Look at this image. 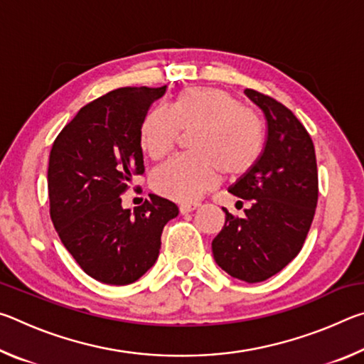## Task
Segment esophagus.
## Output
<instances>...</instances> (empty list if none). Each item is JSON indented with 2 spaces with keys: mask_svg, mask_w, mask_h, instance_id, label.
Masks as SVG:
<instances>
[{
  "mask_svg": "<svg viewBox=\"0 0 364 364\" xmlns=\"http://www.w3.org/2000/svg\"><path fill=\"white\" fill-rule=\"evenodd\" d=\"M200 204H197V202H196V204H181L180 205V212L184 215V213H189V212H193V210H196V208L197 207H199Z\"/></svg>",
  "mask_w": 364,
  "mask_h": 364,
  "instance_id": "esophagus-1",
  "label": "esophagus"
}]
</instances>
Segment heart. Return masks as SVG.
Wrapping results in <instances>:
<instances>
[{
	"label": "heart",
	"instance_id": "1",
	"mask_svg": "<svg viewBox=\"0 0 364 364\" xmlns=\"http://www.w3.org/2000/svg\"><path fill=\"white\" fill-rule=\"evenodd\" d=\"M180 132H193V154L173 157L152 173L156 193L178 202L199 199L217 184L220 173H247L263 146V125L255 110L215 86L186 88L170 109H151L139 128L141 147L151 159H164L173 151Z\"/></svg>",
	"mask_w": 364,
	"mask_h": 364
}]
</instances>
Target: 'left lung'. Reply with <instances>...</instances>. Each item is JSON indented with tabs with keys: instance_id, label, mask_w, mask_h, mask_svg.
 I'll list each match as a JSON object with an SVG mask.
<instances>
[{
	"instance_id": "8db88e82",
	"label": "left lung",
	"mask_w": 364,
	"mask_h": 364,
	"mask_svg": "<svg viewBox=\"0 0 364 364\" xmlns=\"http://www.w3.org/2000/svg\"><path fill=\"white\" fill-rule=\"evenodd\" d=\"M267 119V143L247 173L228 189L250 202L244 218L223 208V230L212 241L215 262L232 278L262 282L304 247L318 204L315 146L305 127L273 97L245 90Z\"/></svg>"
}]
</instances>
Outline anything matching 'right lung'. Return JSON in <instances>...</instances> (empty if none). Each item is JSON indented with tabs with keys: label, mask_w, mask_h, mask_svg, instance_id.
Masks as SVG:
<instances>
[{
	"label": "right lung",
	"mask_w": 364,
	"mask_h": 364,
	"mask_svg": "<svg viewBox=\"0 0 364 364\" xmlns=\"http://www.w3.org/2000/svg\"><path fill=\"white\" fill-rule=\"evenodd\" d=\"M167 86H127L86 104L49 154V213L64 247L86 274L110 286L138 281L160 250L164 226L178 215L156 194L130 212L122 194L144 173L139 128Z\"/></svg>",
	"instance_id": "right-lung-1"
}]
</instances>
